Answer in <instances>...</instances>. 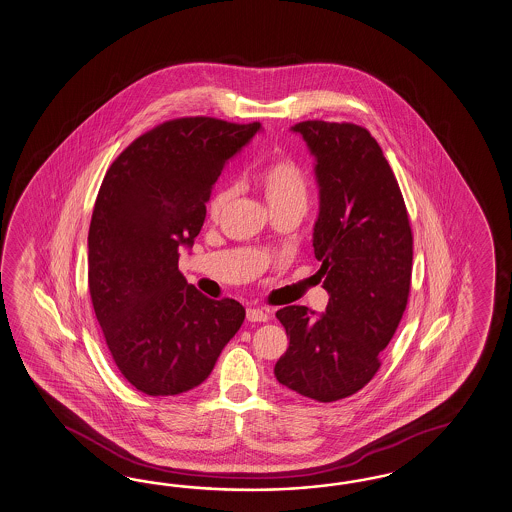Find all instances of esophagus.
Listing matches in <instances>:
<instances>
[{"label":"esophagus","mask_w":512,"mask_h":512,"mask_svg":"<svg viewBox=\"0 0 512 512\" xmlns=\"http://www.w3.org/2000/svg\"><path fill=\"white\" fill-rule=\"evenodd\" d=\"M249 322H266L270 318V309H263V307H249L246 311Z\"/></svg>","instance_id":"obj_1"}]
</instances>
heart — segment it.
Listing matches in <instances>:
<instances>
[{
  "label": "heart",
  "instance_id": "heart-1",
  "mask_svg": "<svg viewBox=\"0 0 512 512\" xmlns=\"http://www.w3.org/2000/svg\"><path fill=\"white\" fill-rule=\"evenodd\" d=\"M255 184L263 192L272 210L298 208L304 212L309 203V180L304 167L289 156H281L261 167L255 175ZM229 199L231 188L221 184L208 199V214L218 218Z\"/></svg>",
  "mask_w": 512,
  "mask_h": 512
}]
</instances>
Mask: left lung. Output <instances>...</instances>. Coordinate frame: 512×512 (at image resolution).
Segmentation results:
<instances>
[{
	"label": "left lung",
	"instance_id": "1",
	"mask_svg": "<svg viewBox=\"0 0 512 512\" xmlns=\"http://www.w3.org/2000/svg\"><path fill=\"white\" fill-rule=\"evenodd\" d=\"M315 156L317 276L326 313L287 305V352L277 382L318 402L345 399L373 380L408 304L414 236L399 182L367 128L304 121L291 128Z\"/></svg>",
	"mask_w": 512,
	"mask_h": 512
}]
</instances>
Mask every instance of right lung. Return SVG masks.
I'll return each mask as SVG.
<instances>
[{
  "label": "right lung",
  "mask_w": 512,
  "mask_h": 512,
  "mask_svg": "<svg viewBox=\"0 0 512 512\" xmlns=\"http://www.w3.org/2000/svg\"><path fill=\"white\" fill-rule=\"evenodd\" d=\"M261 130L214 117L166 121L111 164L89 225V292L117 369L145 395L203 384L246 309L180 274L221 169Z\"/></svg>",
  "instance_id": "obj_1"
}]
</instances>
